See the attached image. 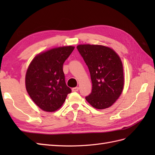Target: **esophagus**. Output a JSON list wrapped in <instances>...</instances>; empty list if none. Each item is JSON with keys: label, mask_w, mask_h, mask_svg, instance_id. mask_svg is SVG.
<instances>
[{"label": "esophagus", "mask_w": 155, "mask_h": 155, "mask_svg": "<svg viewBox=\"0 0 155 155\" xmlns=\"http://www.w3.org/2000/svg\"><path fill=\"white\" fill-rule=\"evenodd\" d=\"M78 89H79L78 87H74V88H72V92H77L78 91Z\"/></svg>", "instance_id": "1"}]
</instances>
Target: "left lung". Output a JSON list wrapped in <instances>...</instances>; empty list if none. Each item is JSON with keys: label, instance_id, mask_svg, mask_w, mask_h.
<instances>
[{"label": "left lung", "instance_id": "left-lung-1", "mask_svg": "<svg viewBox=\"0 0 155 155\" xmlns=\"http://www.w3.org/2000/svg\"><path fill=\"white\" fill-rule=\"evenodd\" d=\"M88 66L93 88L85 97L92 107L104 109L111 107L123 93L124 81L121 59L113 48L100 45L77 47Z\"/></svg>", "mask_w": 155, "mask_h": 155}]
</instances>
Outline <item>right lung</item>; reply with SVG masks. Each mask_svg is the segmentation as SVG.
Masks as SVG:
<instances>
[{"label": "right lung", "mask_w": 155, "mask_h": 155, "mask_svg": "<svg viewBox=\"0 0 155 155\" xmlns=\"http://www.w3.org/2000/svg\"><path fill=\"white\" fill-rule=\"evenodd\" d=\"M73 46L53 48L37 54L29 64L25 86L32 101L46 112H55L64 104L71 89L65 83L62 66Z\"/></svg>", "instance_id": "obj_1"}]
</instances>
